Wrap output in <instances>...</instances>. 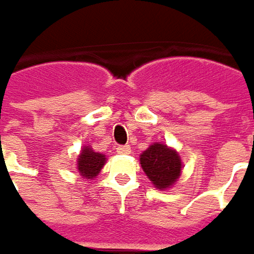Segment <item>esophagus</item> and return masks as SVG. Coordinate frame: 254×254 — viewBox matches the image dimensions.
<instances>
[{"instance_id": "1", "label": "esophagus", "mask_w": 254, "mask_h": 254, "mask_svg": "<svg viewBox=\"0 0 254 254\" xmlns=\"http://www.w3.org/2000/svg\"><path fill=\"white\" fill-rule=\"evenodd\" d=\"M117 152H118L119 154H129L130 153V146H129V144L118 146V147H117Z\"/></svg>"}]
</instances>
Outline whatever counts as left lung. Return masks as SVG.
I'll return each mask as SVG.
<instances>
[{"label": "left lung", "mask_w": 254, "mask_h": 254, "mask_svg": "<svg viewBox=\"0 0 254 254\" xmlns=\"http://www.w3.org/2000/svg\"><path fill=\"white\" fill-rule=\"evenodd\" d=\"M140 164L146 176L159 190L171 187L181 173V160L177 152L162 143L149 146L140 154Z\"/></svg>", "instance_id": "1"}]
</instances>
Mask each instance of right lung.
Here are the masks:
<instances>
[{"label":"right lung","mask_w":254,"mask_h":254,"mask_svg":"<svg viewBox=\"0 0 254 254\" xmlns=\"http://www.w3.org/2000/svg\"><path fill=\"white\" fill-rule=\"evenodd\" d=\"M105 164V156L101 153H95L91 147H85L81 150V154L78 157V171L80 174L87 180H92L102 169Z\"/></svg>","instance_id":"1"}]
</instances>
